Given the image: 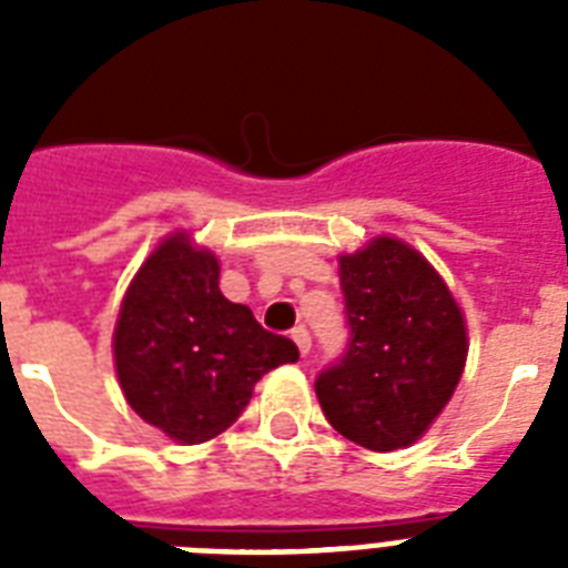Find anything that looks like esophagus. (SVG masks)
I'll return each instance as SVG.
<instances>
[{
	"mask_svg": "<svg viewBox=\"0 0 568 568\" xmlns=\"http://www.w3.org/2000/svg\"><path fill=\"white\" fill-rule=\"evenodd\" d=\"M292 338H294V345H297V351H301V356L310 354V347H312L310 329H306V327H294L292 329Z\"/></svg>",
	"mask_w": 568,
	"mask_h": 568,
	"instance_id": "34e87169",
	"label": "esophagus"
}]
</instances>
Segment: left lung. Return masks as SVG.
Masks as SVG:
<instances>
[{"label":"left lung","mask_w":568,"mask_h":568,"mask_svg":"<svg viewBox=\"0 0 568 568\" xmlns=\"http://www.w3.org/2000/svg\"><path fill=\"white\" fill-rule=\"evenodd\" d=\"M351 338L315 379L327 422L368 450L413 445L445 409L466 368V321L436 267L379 235L338 256Z\"/></svg>","instance_id":"left-lung-1"}]
</instances>
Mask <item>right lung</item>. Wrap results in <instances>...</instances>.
I'll use <instances>...</instances> for the list:
<instances>
[{"label":"right lung","instance_id":"add662e5","mask_svg":"<svg viewBox=\"0 0 568 568\" xmlns=\"http://www.w3.org/2000/svg\"><path fill=\"white\" fill-rule=\"evenodd\" d=\"M214 253L173 232L129 285L114 327V365L129 406L173 442L200 445L230 427L262 374L297 363L292 338L267 333L226 301Z\"/></svg>","mask_w":568,"mask_h":568}]
</instances>
